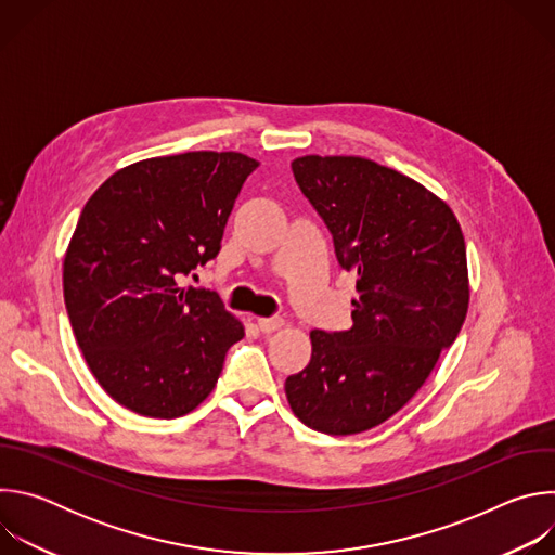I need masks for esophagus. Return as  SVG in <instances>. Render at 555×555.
Segmentation results:
<instances>
[{"label": "esophagus", "mask_w": 555, "mask_h": 555, "mask_svg": "<svg viewBox=\"0 0 555 555\" xmlns=\"http://www.w3.org/2000/svg\"><path fill=\"white\" fill-rule=\"evenodd\" d=\"M257 325H259V330L263 334H274V332H279L283 327V319H279V315H274V319H259Z\"/></svg>", "instance_id": "obj_1"}]
</instances>
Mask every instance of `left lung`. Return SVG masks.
I'll return each instance as SVG.
<instances>
[{"label": "left lung", "mask_w": 555, "mask_h": 555, "mask_svg": "<svg viewBox=\"0 0 555 555\" xmlns=\"http://www.w3.org/2000/svg\"><path fill=\"white\" fill-rule=\"evenodd\" d=\"M292 171L338 263L358 274V298L351 330L309 334L311 360L285 379V395L307 428L364 433L409 404L461 332L463 232L443 199L366 157L302 155Z\"/></svg>", "instance_id": "8db88e82"}]
</instances>
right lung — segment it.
<instances>
[{
	"label": "right lung",
	"mask_w": 555,
	"mask_h": 555,
	"mask_svg": "<svg viewBox=\"0 0 555 555\" xmlns=\"http://www.w3.org/2000/svg\"><path fill=\"white\" fill-rule=\"evenodd\" d=\"M236 151L149 157L88 199L63 259L69 323L99 384L155 420L197 409L244 325L210 289L180 287L215 259L246 178Z\"/></svg>",
	"instance_id": "right-lung-1"
}]
</instances>
